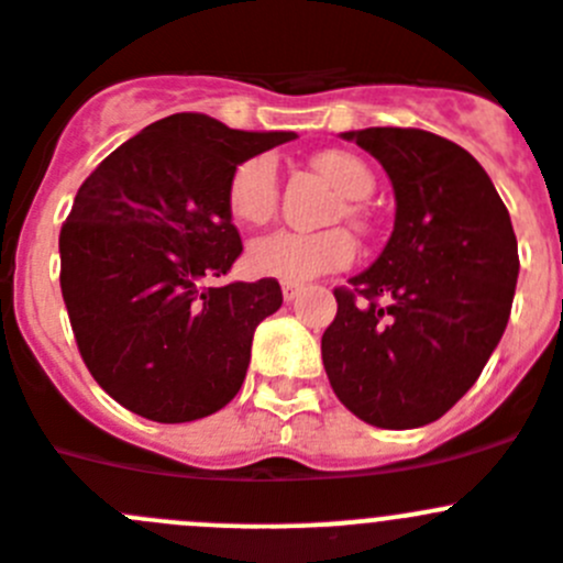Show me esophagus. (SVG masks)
Segmentation results:
<instances>
[{
  "label": "esophagus",
  "mask_w": 563,
  "mask_h": 563,
  "mask_svg": "<svg viewBox=\"0 0 563 563\" xmlns=\"http://www.w3.org/2000/svg\"><path fill=\"white\" fill-rule=\"evenodd\" d=\"M282 296H285V301H296V298L301 296V287L290 285V282H285V285H282Z\"/></svg>",
  "instance_id": "esophagus-1"
}]
</instances>
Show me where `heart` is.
Here are the masks:
<instances>
[{"label":"heart","instance_id":"b5f03b06","mask_svg":"<svg viewBox=\"0 0 563 563\" xmlns=\"http://www.w3.org/2000/svg\"><path fill=\"white\" fill-rule=\"evenodd\" d=\"M316 167L332 180L349 200L368 198L374 189V173L357 156L343 151H327L316 156ZM278 203V169L271 156L245 158L229 180V209L236 223L260 225L273 218ZM343 214L352 223H363L357 203H345ZM357 245L345 229L327 231H273L256 236L247 245V265L256 276L303 285L323 273L343 271L354 262Z\"/></svg>","mask_w":563,"mask_h":563}]
</instances>
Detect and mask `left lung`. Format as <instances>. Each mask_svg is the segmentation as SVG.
Returning a JSON list of instances; mask_svg holds the SVG:
<instances>
[{
  "mask_svg": "<svg viewBox=\"0 0 563 563\" xmlns=\"http://www.w3.org/2000/svg\"><path fill=\"white\" fill-rule=\"evenodd\" d=\"M343 136L385 167L396 223L379 260L352 287H334L323 368L357 419L424 427L477 383L508 327L517 234L492 178L461 144L419 128Z\"/></svg>",
  "mask_w": 563,
  "mask_h": 563,
  "instance_id": "1",
  "label": "left lung"
}]
</instances>
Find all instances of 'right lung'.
I'll list each match as a JSON object with an SVG mask.
<instances>
[{
	"label": "right lung",
	"mask_w": 563,
	"mask_h": 563,
	"mask_svg": "<svg viewBox=\"0 0 563 563\" xmlns=\"http://www.w3.org/2000/svg\"><path fill=\"white\" fill-rule=\"evenodd\" d=\"M296 133H247L173 113L82 180L60 229V292L102 390L162 424L203 419L242 388L276 278L211 287L242 254L229 180Z\"/></svg>",
	"instance_id": "obj_1"
}]
</instances>
